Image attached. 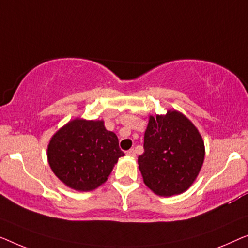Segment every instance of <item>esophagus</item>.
Returning <instances> with one entry per match:
<instances>
[{"label":"esophagus","instance_id":"esophagus-1","mask_svg":"<svg viewBox=\"0 0 248 248\" xmlns=\"http://www.w3.org/2000/svg\"><path fill=\"white\" fill-rule=\"evenodd\" d=\"M127 155H128V156H132V157H135V156H136L135 149H134V148L129 149V151H127Z\"/></svg>","mask_w":248,"mask_h":248}]
</instances>
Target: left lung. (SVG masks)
I'll return each mask as SVG.
<instances>
[{"instance_id": "1", "label": "left lung", "mask_w": 248, "mask_h": 248, "mask_svg": "<svg viewBox=\"0 0 248 248\" xmlns=\"http://www.w3.org/2000/svg\"><path fill=\"white\" fill-rule=\"evenodd\" d=\"M204 159V144L193 124L177 111L149 118L138 165L153 192L170 197L193 183Z\"/></svg>"}]
</instances>
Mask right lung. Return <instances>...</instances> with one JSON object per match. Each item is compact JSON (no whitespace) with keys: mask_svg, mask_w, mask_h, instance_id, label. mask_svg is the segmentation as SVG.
<instances>
[{"mask_svg":"<svg viewBox=\"0 0 248 248\" xmlns=\"http://www.w3.org/2000/svg\"><path fill=\"white\" fill-rule=\"evenodd\" d=\"M117 135L103 121L73 120L58 130L48 145V162L62 182L78 191L94 190L104 183L118 158Z\"/></svg>","mask_w":248,"mask_h":248,"instance_id":"obj_1","label":"right lung"}]
</instances>
